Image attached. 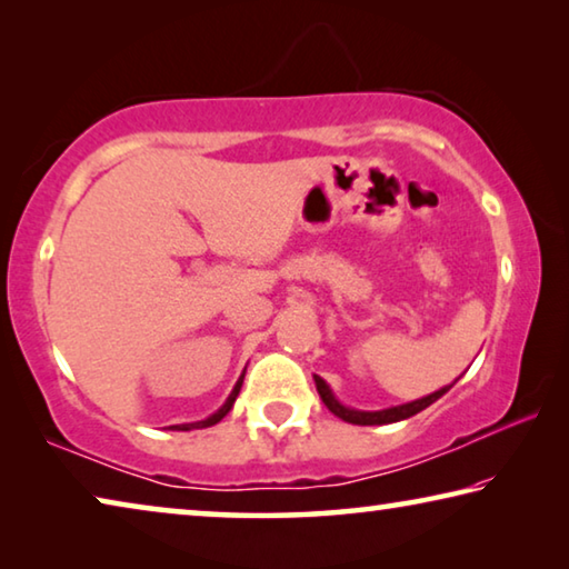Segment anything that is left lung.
<instances>
[{
	"mask_svg": "<svg viewBox=\"0 0 569 569\" xmlns=\"http://www.w3.org/2000/svg\"><path fill=\"white\" fill-rule=\"evenodd\" d=\"M313 381H316V389H319L321 399L326 407H329L331 413L336 417L349 421V423H359V427H379V423H393V421H401V419H409L413 413L423 411L427 407H431L437 399L445 397V393L451 389L449 387H441L439 391L429 393V397H421L417 401H409V403H399V407H389V409H381V411H361V409H351V407H343V403L333 397V391L329 383H326L321 377H316L313 373Z\"/></svg>",
	"mask_w": 569,
	"mask_h": 569,
	"instance_id": "1",
	"label": "left lung"
}]
</instances>
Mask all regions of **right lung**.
Here are the masks:
<instances>
[{"label": "right lung", "instance_id": "right-lung-1", "mask_svg": "<svg viewBox=\"0 0 569 569\" xmlns=\"http://www.w3.org/2000/svg\"><path fill=\"white\" fill-rule=\"evenodd\" d=\"M243 377H246V371L240 373V379L236 381V387H233V391L228 393V399H226V403L223 407H220L216 413H210L208 419H203V421H190V423H176V427L172 429H178V431H190V429H206V427H213V423H218L220 419L226 417V413L233 409V403H236V397H238V391H240V387H243Z\"/></svg>", "mask_w": 569, "mask_h": 569}]
</instances>
